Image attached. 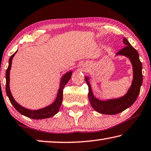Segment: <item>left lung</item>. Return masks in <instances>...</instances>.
<instances>
[{"mask_svg":"<svg viewBox=\"0 0 151 151\" xmlns=\"http://www.w3.org/2000/svg\"><path fill=\"white\" fill-rule=\"evenodd\" d=\"M123 42L126 45V47L119 50L116 55H122L128 58L130 60L133 70V79L132 81V85L124 96L116 99H107L105 101L97 99L93 93L91 86L89 83V77L86 76L85 78L88 87V97L91 106L95 111L100 114L114 115L120 113L130 107L135 102L140 93V87L142 83V66L139 59V55L126 37L124 38Z\"/></svg>","mask_w":151,"mask_h":151,"instance_id":"8db88e82","label":"left lung"}]
</instances>
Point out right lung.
Here are the masks:
<instances>
[{
  "instance_id": "right-lung-1",
  "label": "right lung",
  "mask_w": 151,
  "mask_h": 151,
  "mask_svg": "<svg viewBox=\"0 0 151 151\" xmlns=\"http://www.w3.org/2000/svg\"><path fill=\"white\" fill-rule=\"evenodd\" d=\"M17 52V51L12 55L10 57V58H9V66L6 71V93L9 100H10V102L13 105V107L16 109L17 111L19 112L21 114L23 115V116L27 117V118L34 119H42L45 118H51V117L54 116L55 114L58 113L60 108L63 99V88L64 86L66 85V83L68 82V81L71 78L73 71L70 70L67 72L66 73L64 74L62 76L60 83V87L58 91V94H57V97L54 103L49 105L48 106L37 110H32L25 108V107L20 106L15 101V99H14L13 95L11 94L10 86H9V83H10V70L12 65V60H13L14 56H15V54Z\"/></svg>"
}]
</instances>
